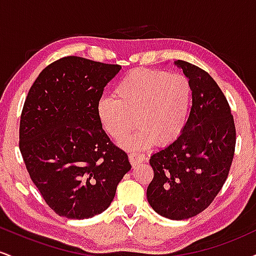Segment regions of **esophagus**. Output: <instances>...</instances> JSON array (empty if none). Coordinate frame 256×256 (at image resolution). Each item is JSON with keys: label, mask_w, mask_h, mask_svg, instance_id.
<instances>
[{"label": "esophagus", "mask_w": 256, "mask_h": 256, "mask_svg": "<svg viewBox=\"0 0 256 256\" xmlns=\"http://www.w3.org/2000/svg\"><path fill=\"white\" fill-rule=\"evenodd\" d=\"M128 160H130L131 165L136 166V165H138V164L144 162V161L146 160V158L144 154H137V152H130V154H128Z\"/></svg>", "instance_id": "1"}]
</instances>
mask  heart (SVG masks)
Segmentation results:
<instances>
[{"label":"heart","mask_w":256,"mask_h":256,"mask_svg":"<svg viewBox=\"0 0 256 256\" xmlns=\"http://www.w3.org/2000/svg\"><path fill=\"white\" fill-rule=\"evenodd\" d=\"M98 104L104 130L120 140L134 124L138 128L122 140L128 148H148L158 140L168 144L180 136L192 110V86L185 76L155 70H134Z\"/></svg>","instance_id":"1"}]
</instances>
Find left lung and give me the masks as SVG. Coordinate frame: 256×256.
<instances>
[{
    "mask_svg": "<svg viewBox=\"0 0 256 256\" xmlns=\"http://www.w3.org/2000/svg\"><path fill=\"white\" fill-rule=\"evenodd\" d=\"M174 66L189 79L192 106L184 131L152 152L154 178L146 189L152 210L171 220L204 210L228 178L236 146V128L228 100L214 79L183 60Z\"/></svg>",
    "mask_w": 256,
    "mask_h": 256,
    "instance_id": "obj_1",
    "label": "left lung"
}]
</instances>
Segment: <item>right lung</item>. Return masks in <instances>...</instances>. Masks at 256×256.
I'll list each match as a JSON object with an SVG mask.
<instances>
[{
	"instance_id": "add662e5",
	"label": "right lung",
	"mask_w": 256,
	"mask_h": 256,
	"mask_svg": "<svg viewBox=\"0 0 256 256\" xmlns=\"http://www.w3.org/2000/svg\"><path fill=\"white\" fill-rule=\"evenodd\" d=\"M120 64L67 56L40 73L20 119V152L46 204L67 219H88L110 207L131 170L98 116L104 86Z\"/></svg>"
}]
</instances>
